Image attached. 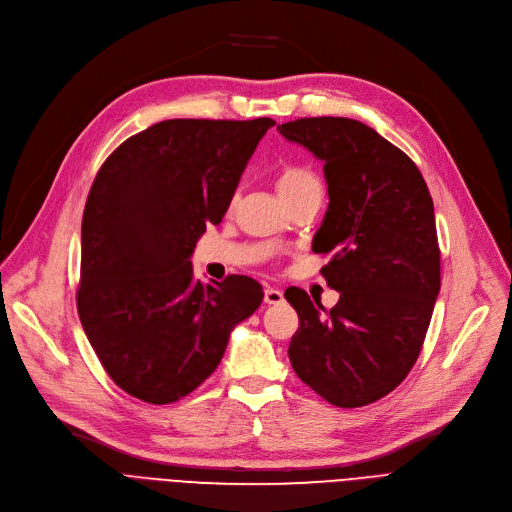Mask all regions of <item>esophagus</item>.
<instances>
[{
	"instance_id": "34e87169",
	"label": "esophagus",
	"mask_w": 512,
	"mask_h": 512,
	"mask_svg": "<svg viewBox=\"0 0 512 512\" xmlns=\"http://www.w3.org/2000/svg\"><path fill=\"white\" fill-rule=\"evenodd\" d=\"M263 301H265L267 305H280V303L284 301V294H282V290H278V288H265Z\"/></svg>"
}]
</instances>
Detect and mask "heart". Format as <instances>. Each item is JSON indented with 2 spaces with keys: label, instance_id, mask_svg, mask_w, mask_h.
<instances>
[{
  "label": "heart",
  "instance_id": "heart-1",
  "mask_svg": "<svg viewBox=\"0 0 512 512\" xmlns=\"http://www.w3.org/2000/svg\"><path fill=\"white\" fill-rule=\"evenodd\" d=\"M276 186L280 197H288L294 193L307 191V188H319V178L309 168L288 166L278 174Z\"/></svg>",
  "mask_w": 512,
  "mask_h": 512
}]
</instances>
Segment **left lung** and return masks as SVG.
<instances>
[{"label": "left lung", "mask_w": 512, "mask_h": 512, "mask_svg": "<svg viewBox=\"0 0 512 512\" xmlns=\"http://www.w3.org/2000/svg\"><path fill=\"white\" fill-rule=\"evenodd\" d=\"M324 161L330 205L313 236L340 292L328 311L301 288L284 292L299 313L288 357L299 378L342 409L392 392L415 365L440 292L434 201L407 153L351 118L278 126Z\"/></svg>", "instance_id": "left-lung-1"}]
</instances>
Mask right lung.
I'll return each mask as SVG.
<instances>
[{
	"label": "right lung",
	"mask_w": 512,
	"mask_h": 512,
	"mask_svg": "<svg viewBox=\"0 0 512 512\" xmlns=\"http://www.w3.org/2000/svg\"><path fill=\"white\" fill-rule=\"evenodd\" d=\"M276 122L164 120L126 139L95 176L83 213L76 307L107 375L170 405L220 365L230 332L263 301L247 276L201 284L191 255L220 224Z\"/></svg>",
	"instance_id": "1"
}]
</instances>
